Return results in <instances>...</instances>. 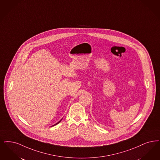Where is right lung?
<instances>
[{"label": "right lung", "mask_w": 160, "mask_h": 160, "mask_svg": "<svg viewBox=\"0 0 160 160\" xmlns=\"http://www.w3.org/2000/svg\"><path fill=\"white\" fill-rule=\"evenodd\" d=\"M61 120H62V119H61V120H60V121H59V122H58L57 123H56V124H54V125H53V126H55V125H57V124H58V123H59V122H61Z\"/></svg>", "instance_id": "right-lung-1"}]
</instances>
